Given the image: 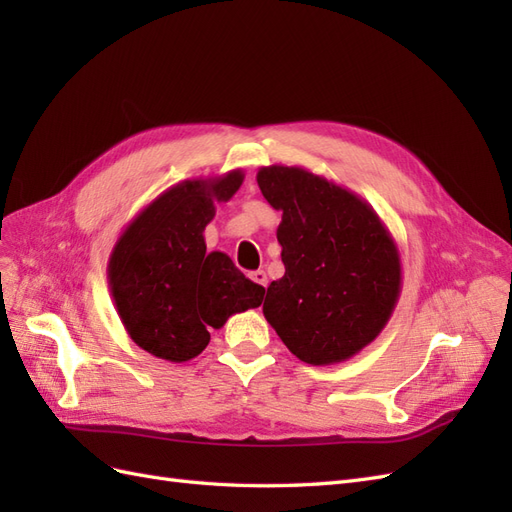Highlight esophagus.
I'll list each match as a JSON object with an SVG mask.
<instances>
[{
	"label": "esophagus",
	"instance_id": "1",
	"mask_svg": "<svg viewBox=\"0 0 512 512\" xmlns=\"http://www.w3.org/2000/svg\"><path fill=\"white\" fill-rule=\"evenodd\" d=\"M250 280H252V282H256V284H258V286H262V288H267V273L262 271V269L252 271V273H250Z\"/></svg>",
	"mask_w": 512,
	"mask_h": 512
}]
</instances>
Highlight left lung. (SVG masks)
<instances>
[{"instance_id": "obj_1", "label": "left lung", "mask_w": 512, "mask_h": 512, "mask_svg": "<svg viewBox=\"0 0 512 512\" xmlns=\"http://www.w3.org/2000/svg\"><path fill=\"white\" fill-rule=\"evenodd\" d=\"M267 203L282 211L277 241L284 277L262 314L286 348L309 365L352 359L382 333L401 292V258L369 203L301 166H262Z\"/></svg>"}]
</instances>
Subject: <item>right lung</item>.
I'll return each mask as SVG.
<instances>
[{"label":"right lung","instance_id":"add662e5","mask_svg":"<svg viewBox=\"0 0 512 512\" xmlns=\"http://www.w3.org/2000/svg\"><path fill=\"white\" fill-rule=\"evenodd\" d=\"M243 177L237 168L173 185L123 228L113 247L106 271L117 314L132 342L158 359H194L211 329L265 297V288L224 252H207L203 235L215 203L235 196Z\"/></svg>","mask_w":512,"mask_h":512}]
</instances>
